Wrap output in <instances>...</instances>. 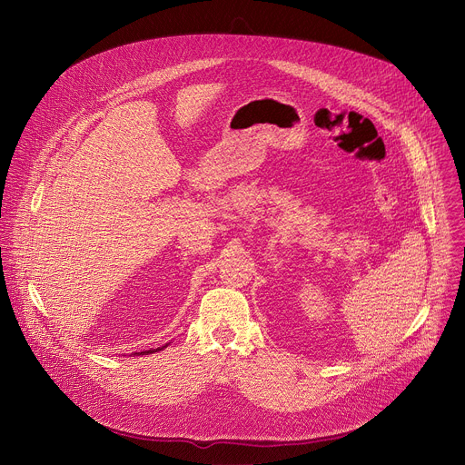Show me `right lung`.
I'll use <instances>...</instances> for the list:
<instances>
[{"label":"right lung","mask_w":465,"mask_h":465,"mask_svg":"<svg viewBox=\"0 0 465 465\" xmlns=\"http://www.w3.org/2000/svg\"><path fill=\"white\" fill-rule=\"evenodd\" d=\"M167 346V344H165ZM165 346H160V348H155V350H146V351H134L132 355H148V353H153V351H160V350H163Z\"/></svg>","instance_id":"add662e5"}]
</instances>
